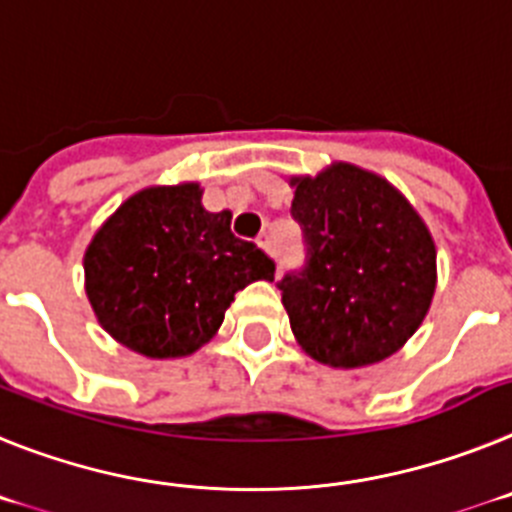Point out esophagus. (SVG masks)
<instances>
[{
    "label": "esophagus",
    "instance_id": "34e87169",
    "mask_svg": "<svg viewBox=\"0 0 512 512\" xmlns=\"http://www.w3.org/2000/svg\"><path fill=\"white\" fill-rule=\"evenodd\" d=\"M257 244H260L262 250H273V231H268V229H262L260 234H257Z\"/></svg>",
    "mask_w": 512,
    "mask_h": 512
}]
</instances>
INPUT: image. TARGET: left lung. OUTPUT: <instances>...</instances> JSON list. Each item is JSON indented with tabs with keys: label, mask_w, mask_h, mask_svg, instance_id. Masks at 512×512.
<instances>
[{
	"label": "left lung",
	"mask_w": 512,
	"mask_h": 512,
	"mask_svg": "<svg viewBox=\"0 0 512 512\" xmlns=\"http://www.w3.org/2000/svg\"><path fill=\"white\" fill-rule=\"evenodd\" d=\"M304 265L281 288L291 330L319 363L361 368L397 353L428 314L435 244L415 208L381 177L335 164L293 180Z\"/></svg>",
	"instance_id": "8db88e82"
}]
</instances>
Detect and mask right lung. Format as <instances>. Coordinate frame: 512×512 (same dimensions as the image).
I'll use <instances>...</instances> for the list:
<instances>
[{"mask_svg": "<svg viewBox=\"0 0 512 512\" xmlns=\"http://www.w3.org/2000/svg\"><path fill=\"white\" fill-rule=\"evenodd\" d=\"M97 319L149 358L198 350L224 322L234 293L273 281V257L234 237L231 213H208L198 185L149 188L128 198L84 255Z\"/></svg>", "mask_w": 512, "mask_h": 512, "instance_id": "obj_1", "label": "right lung"}]
</instances>
